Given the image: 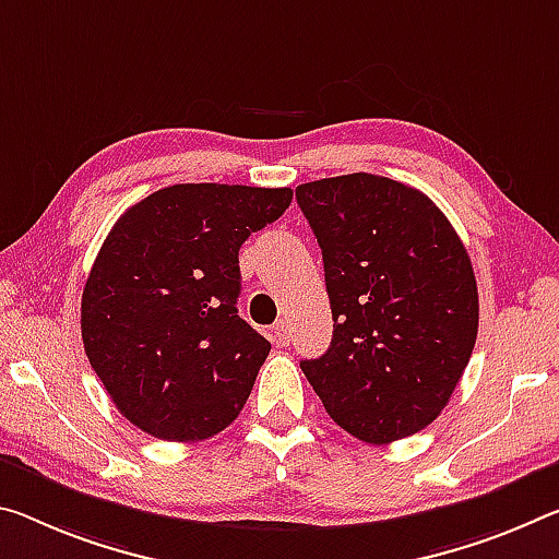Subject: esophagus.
Wrapping results in <instances>:
<instances>
[{
    "label": "esophagus",
    "mask_w": 559,
    "mask_h": 559,
    "mask_svg": "<svg viewBox=\"0 0 559 559\" xmlns=\"http://www.w3.org/2000/svg\"><path fill=\"white\" fill-rule=\"evenodd\" d=\"M271 338L276 345H288L290 343V323L288 321H278L271 328Z\"/></svg>",
    "instance_id": "esophagus-1"
}]
</instances>
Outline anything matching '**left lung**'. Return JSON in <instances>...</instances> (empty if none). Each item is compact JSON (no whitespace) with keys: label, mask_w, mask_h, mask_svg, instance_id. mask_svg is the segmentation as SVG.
Returning <instances> with one entry per match:
<instances>
[{"label":"left lung","mask_w":559,"mask_h":559,"mask_svg":"<svg viewBox=\"0 0 559 559\" xmlns=\"http://www.w3.org/2000/svg\"><path fill=\"white\" fill-rule=\"evenodd\" d=\"M323 253L333 338L300 360L325 413L373 445L423 430L448 405L477 338L471 255L423 191L376 174L300 183Z\"/></svg>","instance_id":"1"}]
</instances>
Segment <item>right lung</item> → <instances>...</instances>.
<instances>
[{"label":"right lung","mask_w":559,"mask_h":559,"mask_svg":"<svg viewBox=\"0 0 559 559\" xmlns=\"http://www.w3.org/2000/svg\"><path fill=\"white\" fill-rule=\"evenodd\" d=\"M290 189L176 183L127 209L82 294V341L129 423L168 442L216 436L246 405L271 343L238 316V248Z\"/></svg>","instance_id":"right-lung-1"}]
</instances>
